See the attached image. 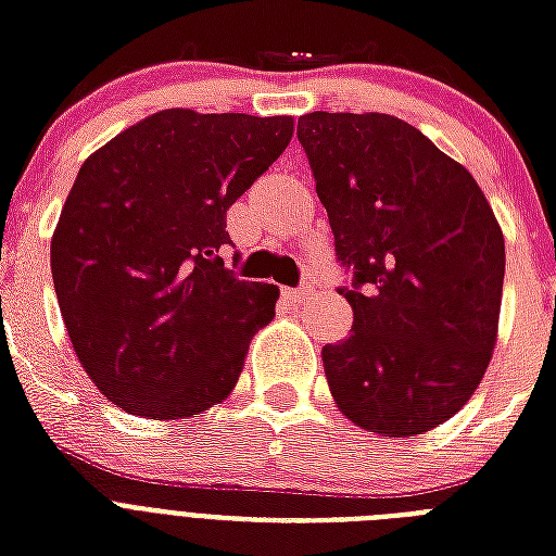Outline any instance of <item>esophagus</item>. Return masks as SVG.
<instances>
[{
	"label": "esophagus",
	"instance_id": "esophagus-1",
	"mask_svg": "<svg viewBox=\"0 0 556 556\" xmlns=\"http://www.w3.org/2000/svg\"><path fill=\"white\" fill-rule=\"evenodd\" d=\"M308 291H312V288H282V296H286L288 303H300Z\"/></svg>",
	"mask_w": 556,
	"mask_h": 556
}]
</instances>
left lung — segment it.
<instances>
[{
    "instance_id": "8db88e82",
    "label": "left lung",
    "mask_w": 556,
    "mask_h": 556,
    "mask_svg": "<svg viewBox=\"0 0 556 556\" xmlns=\"http://www.w3.org/2000/svg\"><path fill=\"white\" fill-rule=\"evenodd\" d=\"M296 138L355 270V312L323 349L349 421L389 439L439 427L470 401L500 334L505 236L482 187L415 126L380 112H312Z\"/></svg>"
}]
</instances>
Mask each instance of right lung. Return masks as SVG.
<instances>
[{
    "label": "right lung",
    "instance_id": "obj_1",
    "mask_svg": "<svg viewBox=\"0 0 556 556\" xmlns=\"http://www.w3.org/2000/svg\"><path fill=\"white\" fill-rule=\"evenodd\" d=\"M291 135V115L164 109L83 161L51 274L74 355L112 404L176 421L233 392L279 288L225 268V218Z\"/></svg>",
    "mask_w": 556,
    "mask_h": 556
}]
</instances>
